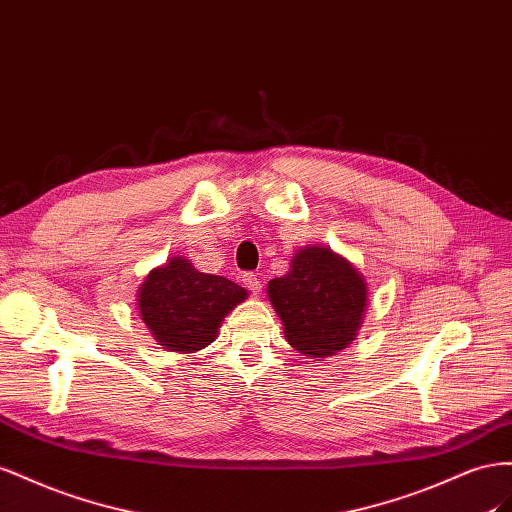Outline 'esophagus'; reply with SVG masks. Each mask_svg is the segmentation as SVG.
I'll use <instances>...</instances> for the list:
<instances>
[{"instance_id": "esophagus-1", "label": "esophagus", "mask_w": 512, "mask_h": 512, "mask_svg": "<svg viewBox=\"0 0 512 512\" xmlns=\"http://www.w3.org/2000/svg\"><path fill=\"white\" fill-rule=\"evenodd\" d=\"M242 281L244 285L253 291V294H257V291H261V279L255 274V272H244L242 274Z\"/></svg>"}]
</instances>
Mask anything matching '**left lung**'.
Returning <instances> with one entry per match:
<instances>
[{
  "label": "left lung",
  "mask_w": 512,
  "mask_h": 512,
  "mask_svg": "<svg viewBox=\"0 0 512 512\" xmlns=\"http://www.w3.org/2000/svg\"><path fill=\"white\" fill-rule=\"evenodd\" d=\"M268 298L283 319L289 345L321 358L356 337L367 306V283L330 248L306 246L285 276L268 283Z\"/></svg>",
  "instance_id": "obj_1"
}]
</instances>
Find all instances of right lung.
Returning <instances> with one entry per match:
<instances>
[{
  "label": "right lung",
  "mask_w": 512,
  "mask_h": 512,
  "mask_svg": "<svg viewBox=\"0 0 512 512\" xmlns=\"http://www.w3.org/2000/svg\"><path fill=\"white\" fill-rule=\"evenodd\" d=\"M244 298L238 283L173 257L141 285L139 313L158 345L188 354L210 345L223 317Z\"/></svg>",
  "instance_id": "obj_1"
}]
</instances>
